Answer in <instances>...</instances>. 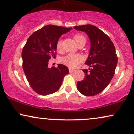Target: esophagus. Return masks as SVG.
I'll return each instance as SVG.
<instances>
[{
	"instance_id": "obj_1",
	"label": "esophagus",
	"mask_w": 134,
	"mask_h": 134,
	"mask_svg": "<svg viewBox=\"0 0 134 134\" xmlns=\"http://www.w3.org/2000/svg\"><path fill=\"white\" fill-rule=\"evenodd\" d=\"M69 71H70V72H74V71H75V70H73V69L69 68Z\"/></svg>"
}]
</instances>
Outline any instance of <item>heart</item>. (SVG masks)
<instances>
[{
    "mask_svg": "<svg viewBox=\"0 0 134 134\" xmlns=\"http://www.w3.org/2000/svg\"><path fill=\"white\" fill-rule=\"evenodd\" d=\"M74 39H75L77 44L82 42H86L85 37L81 34H77L75 35ZM62 41L61 39H59L57 42L56 48L58 52L61 51V49H62ZM82 59H83L82 57L80 54L70 53L61 58L60 62L62 64H64L68 67L71 68H76L78 66V64L82 62Z\"/></svg>",
    "mask_w": 134,
    "mask_h": 134,
    "instance_id": "obj_1",
    "label": "heart"
}]
</instances>
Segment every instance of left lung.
Segmentation results:
<instances>
[{
    "mask_svg": "<svg viewBox=\"0 0 134 134\" xmlns=\"http://www.w3.org/2000/svg\"><path fill=\"white\" fill-rule=\"evenodd\" d=\"M74 29L85 32L91 42L90 54L85 64L91 68L82 70L85 76L77 82V90L87 96L98 94L105 90L114 75L118 64L115 47L105 33L92 25L76 26Z\"/></svg>",
    "mask_w": 134,
    "mask_h": 134,
    "instance_id": "obj_1",
    "label": "left lung"
}]
</instances>
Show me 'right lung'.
Masks as SVG:
<instances>
[{"mask_svg": "<svg viewBox=\"0 0 134 134\" xmlns=\"http://www.w3.org/2000/svg\"><path fill=\"white\" fill-rule=\"evenodd\" d=\"M72 28L48 25L30 36L21 52L22 68L30 86L40 95H48L60 88L68 68L63 64L48 67L49 59L56 58V44L62 35Z\"/></svg>", "mask_w": 134, "mask_h": 134, "instance_id": "obj_1", "label": "right lung"}]
</instances>
